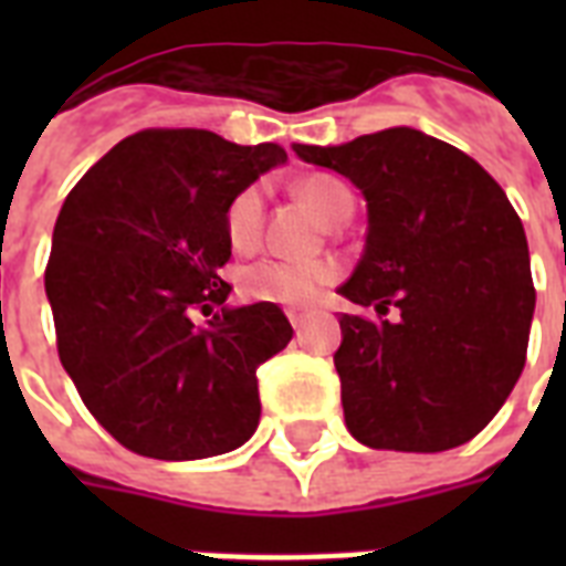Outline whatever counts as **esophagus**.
Segmentation results:
<instances>
[{"label": "esophagus", "mask_w": 566, "mask_h": 566, "mask_svg": "<svg viewBox=\"0 0 566 566\" xmlns=\"http://www.w3.org/2000/svg\"><path fill=\"white\" fill-rule=\"evenodd\" d=\"M287 319H291V326L296 328V335H300L302 328H305V314H296V311H287Z\"/></svg>", "instance_id": "obj_1"}]
</instances>
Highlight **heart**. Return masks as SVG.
<instances>
[{
  "instance_id": "b5f03b06",
  "label": "heart",
  "mask_w": 566,
  "mask_h": 566,
  "mask_svg": "<svg viewBox=\"0 0 566 566\" xmlns=\"http://www.w3.org/2000/svg\"><path fill=\"white\" fill-rule=\"evenodd\" d=\"M296 193L328 222H340L353 211V193L344 181L326 172H311L296 181ZM226 240L234 252H249L258 247L264 231V190L258 185L238 190L222 213ZM340 264L319 261H284V258H261L238 273V293L249 302H266L282 308H308L319 300L323 287L337 282Z\"/></svg>"
}]
</instances>
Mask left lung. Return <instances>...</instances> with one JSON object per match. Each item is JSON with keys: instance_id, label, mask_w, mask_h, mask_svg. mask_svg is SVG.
Wrapping results in <instances>:
<instances>
[{"instance_id": "left-lung-1", "label": "left lung", "mask_w": 566, "mask_h": 566, "mask_svg": "<svg viewBox=\"0 0 566 566\" xmlns=\"http://www.w3.org/2000/svg\"><path fill=\"white\" fill-rule=\"evenodd\" d=\"M358 185L367 247L340 317L346 429L364 447L443 452L496 417L526 367L535 284L526 231L493 176L455 146L385 128L344 146H293Z\"/></svg>"}]
</instances>
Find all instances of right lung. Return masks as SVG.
I'll return each mask as SVG.
<instances>
[{"label": "right lung", "instance_id": "right-lung-1", "mask_svg": "<svg viewBox=\"0 0 566 566\" xmlns=\"http://www.w3.org/2000/svg\"><path fill=\"white\" fill-rule=\"evenodd\" d=\"M279 144L238 146L205 128L119 140L64 199L46 261L57 358L111 438L137 455L193 461L238 449L261 417L258 367L291 344L279 305L222 308L231 196Z\"/></svg>", "mask_w": 566, "mask_h": 566}]
</instances>
